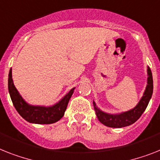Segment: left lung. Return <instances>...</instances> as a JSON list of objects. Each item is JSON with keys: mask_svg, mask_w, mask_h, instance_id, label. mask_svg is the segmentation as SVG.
<instances>
[{"mask_svg": "<svg viewBox=\"0 0 160 160\" xmlns=\"http://www.w3.org/2000/svg\"><path fill=\"white\" fill-rule=\"evenodd\" d=\"M147 72H148V79H147L146 91L142 100L134 109L120 114H109L100 110L96 107L95 102H93L96 114L101 123L109 128H123L132 124L137 119H139L144 111L146 110L153 93V77L150 68H148Z\"/></svg>", "mask_w": 160, "mask_h": 160, "instance_id": "obj_1", "label": "left lung"}]
</instances>
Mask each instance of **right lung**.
<instances>
[{"instance_id": "obj_1", "label": "right lung", "mask_w": 160, "mask_h": 160, "mask_svg": "<svg viewBox=\"0 0 160 160\" xmlns=\"http://www.w3.org/2000/svg\"><path fill=\"white\" fill-rule=\"evenodd\" d=\"M8 88L13 105L18 113L28 122L38 124H51L59 121L64 116L69 99L71 98L74 90V88L70 90L61 101L53 106L44 107L29 105L23 101L14 87L12 80L11 68L9 72Z\"/></svg>"}]
</instances>
